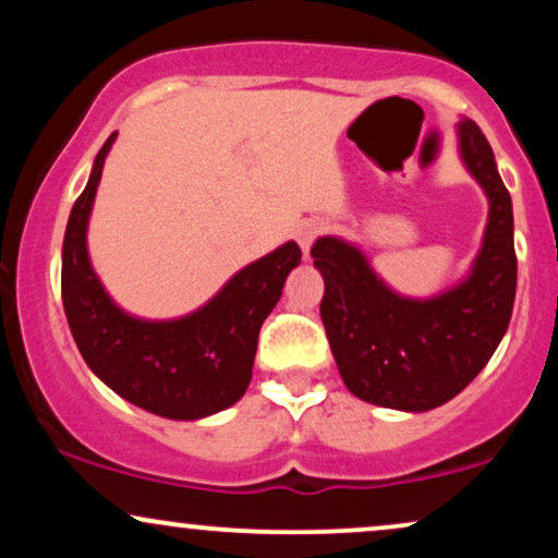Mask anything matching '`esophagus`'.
<instances>
[{
    "label": "esophagus",
    "mask_w": 558,
    "mask_h": 558,
    "mask_svg": "<svg viewBox=\"0 0 558 558\" xmlns=\"http://www.w3.org/2000/svg\"><path fill=\"white\" fill-rule=\"evenodd\" d=\"M319 230H323V222H317V220H304L296 226V241H299L301 252H304V257H310L312 241L317 239Z\"/></svg>",
    "instance_id": "34e87169"
}]
</instances>
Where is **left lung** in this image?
<instances>
[{
    "label": "left lung",
    "mask_w": 558,
    "mask_h": 558,
    "mask_svg": "<svg viewBox=\"0 0 558 558\" xmlns=\"http://www.w3.org/2000/svg\"><path fill=\"white\" fill-rule=\"evenodd\" d=\"M459 159L488 198V222L470 270L433 296L388 286L360 243L319 235V304L330 351L356 399L399 412H430L462 393L501 343L517 291L514 215L483 131L462 118Z\"/></svg>",
    "instance_id": "8db88e82"
}]
</instances>
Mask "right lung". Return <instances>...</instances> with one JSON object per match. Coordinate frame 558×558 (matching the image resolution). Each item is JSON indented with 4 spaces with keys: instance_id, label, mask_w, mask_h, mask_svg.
Here are the masks:
<instances>
[{
    "instance_id": "right-lung-1",
    "label": "right lung",
    "mask_w": 558,
    "mask_h": 558,
    "mask_svg": "<svg viewBox=\"0 0 558 558\" xmlns=\"http://www.w3.org/2000/svg\"><path fill=\"white\" fill-rule=\"evenodd\" d=\"M112 133L70 209L62 243V304L75 345L92 373L120 399L165 420H204L233 407L252 383L259 328L278 304L301 248L286 241L241 267L189 315L146 319L107 293L88 257V220Z\"/></svg>"
}]
</instances>
